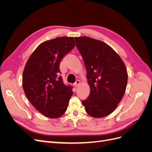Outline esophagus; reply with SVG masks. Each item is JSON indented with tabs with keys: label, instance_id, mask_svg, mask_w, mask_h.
Here are the masks:
<instances>
[{
	"label": "esophagus",
	"instance_id": "obj_1",
	"mask_svg": "<svg viewBox=\"0 0 152 152\" xmlns=\"http://www.w3.org/2000/svg\"><path fill=\"white\" fill-rule=\"evenodd\" d=\"M80 82L79 80H76V82H75V86L76 87H79V85H80Z\"/></svg>",
	"mask_w": 152,
	"mask_h": 152
}]
</instances>
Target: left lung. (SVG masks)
<instances>
[{
    "instance_id": "1",
    "label": "left lung",
    "mask_w": 152,
    "mask_h": 152,
    "mask_svg": "<svg viewBox=\"0 0 152 152\" xmlns=\"http://www.w3.org/2000/svg\"><path fill=\"white\" fill-rule=\"evenodd\" d=\"M83 58L90 94L82 101L86 112L102 118L112 113L125 93L127 72L120 56L102 41L87 37H75Z\"/></svg>"
}]
</instances>
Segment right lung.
I'll return each instance as SVG.
<instances>
[{"label": "right lung", "mask_w": 152, "mask_h": 152, "mask_svg": "<svg viewBox=\"0 0 152 152\" xmlns=\"http://www.w3.org/2000/svg\"><path fill=\"white\" fill-rule=\"evenodd\" d=\"M73 37H61L40 44L27 61L23 87L31 104L45 117H60L66 112L72 86L63 84L59 70L62 59L75 47Z\"/></svg>", "instance_id": "add662e5"}]
</instances>
